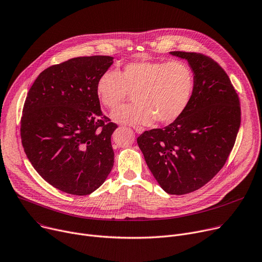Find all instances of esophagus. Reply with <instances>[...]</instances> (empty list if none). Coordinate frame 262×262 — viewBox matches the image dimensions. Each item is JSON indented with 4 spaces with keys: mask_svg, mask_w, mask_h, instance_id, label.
Returning <instances> with one entry per match:
<instances>
[{
    "mask_svg": "<svg viewBox=\"0 0 262 262\" xmlns=\"http://www.w3.org/2000/svg\"><path fill=\"white\" fill-rule=\"evenodd\" d=\"M144 128L143 127H138V126H136V127H134V131L136 132V133H138V134H140V133H143L144 132Z\"/></svg>",
    "mask_w": 262,
    "mask_h": 262,
    "instance_id": "obj_1",
    "label": "esophagus"
}]
</instances>
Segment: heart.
<instances>
[{"mask_svg":"<svg viewBox=\"0 0 262 262\" xmlns=\"http://www.w3.org/2000/svg\"><path fill=\"white\" fill-rule=\"evenodd\" d=\"M194 90V75L182 61H140L127 64L119 73L106 71L99 76L96 94L108 109L117 108L129 93L135 104L111 113L116 123L148 125L174 122L187 109Z\"/></svg>","mask_w":262,"mask_h":262,"instance_id":"heart-1","label":"heart"}]
</instances>
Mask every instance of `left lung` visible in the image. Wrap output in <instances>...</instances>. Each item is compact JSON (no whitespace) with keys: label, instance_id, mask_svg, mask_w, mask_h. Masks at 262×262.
I'll list each match as a JSON object with an SVG mask.
<instances>
[{"label":"left lung","instance_id":"left-lung-1","mask_svg":"<svg viewBox=\"0 0 262 262\" xmlns=\"http://www.w3.org/2000/svg\"><path fill=\"white\" fill-rule=\"evenodd\" d=\"M188 61L194 90L187 109L163 129L137 137L147 166L167 193L194 192L221 170L240 127L239 97L226 71L211 57L172 51Z\"/></svg>","mask_w":262,"mask_h":262}]
</instances>
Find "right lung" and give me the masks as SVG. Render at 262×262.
<instances>
[{
  "label": "right lung",
  "instance_id": "right-lung-1",
  "mask_svg": "<svg viewBox=\"0 0 262 262\" xmlns=\"http://www.w3.org/2000/svg\"><path fill=\"white\" fill-rule=\"evenodd\" d=\"M112 64L107 55L70 58L39 73L28 91L24 151L36 172L65 193L91 194L112 170L117 125L102 113L96 94L99 76Z\"/></svg>",
  "mask_w": 262,
  "mask_h": 262
}]
</instances>
